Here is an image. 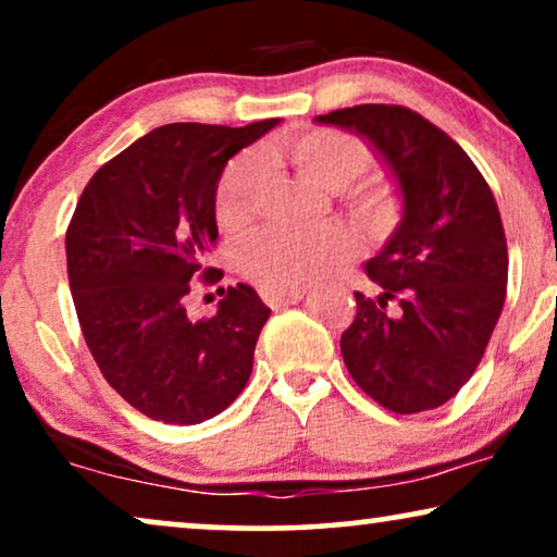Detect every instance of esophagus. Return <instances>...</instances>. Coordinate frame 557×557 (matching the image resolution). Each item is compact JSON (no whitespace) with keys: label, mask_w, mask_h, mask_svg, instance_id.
Returning <instances> with one entry per match:
<instances>
[{"label":"esophagus","mask_w":557,"mask_h":557,"mask_svg":"<svg viewBox=\"0 0 557 557\" xmlns=\"http://www.w3.org/2000/svg\"><path fill=\"white\" fill-rule=\"evenodd\" d=\"M261 296L271 309H281V307H288V304L301 301L304 292H265V288H263Z\"/></svg>","instance_id":"1"}]
</instances>
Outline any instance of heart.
Returning <instances> with one entry per match:
<instances>
[{"instance_id":"b5f03b06","label":"heart","mask_w":557,"mask_h":557,"mask_svg":"<svg viewBox=\"0 0 557 557\" xmlns=\"http://www.w3.org/2000/svg\"><path fill=\"white\" fill-rule=\"evenodd\" d=\"M281 151L301 177L332 193L342 189L349 212L372 238H385L398 227L403 202L387 182L368 180L352 185L372 164L362 139L339 128H299L281 141ZM265 177L269 164L258 151H246L227 162L215 189V220L223 231L235 233L250 223ZM352 256L355 240L339 227L307 233L263 231L240 246L238 269L250 284L265 292H301Z\"/></svg>"}]
</instances>
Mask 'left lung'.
Listing matches in <instances>:
<instances>
[{
    "mask_svg": "<svg viewBox=\"0 0 557 557\" xmlns=\"http://www.w3.org/2000/svg\"><path fill=\"white\" fill-rule=\"evenodd\" d=\"M317 121L364 136L403 193L398 231L364 265L383 294L355 292V322L342 332L349 375L393 413L444 406L474 375L505 307L497 200L467 151L406 106L362 103Z\"/></svg>",
    "mask_w": 557,
    "mask_h": 557,
    "instance_id": "left-lung-1",
    "label": "left lung"
}]
</instances>
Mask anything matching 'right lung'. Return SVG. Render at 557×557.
Wrapping results in <instances>:
<instances>
[{"label": "right lung", "instance_id": "1", "mask_svg": "<svg viewBox=\"0 0 557 557\" xmlns=\"http://www.w3.org/2000/svg\"><path fill=\"white\" fill-rule=\"evenodd\" d=\"M278 119L231 128L159 126L109 159L83 189L65 233L81 332L106 383L151 421L195 425L238 398L271 309L246 284L220 288L218 314L187 317L215 246L223 166Z\"/></svg>", "mask_w": 557, "mask_h": 557}]
</instances>
